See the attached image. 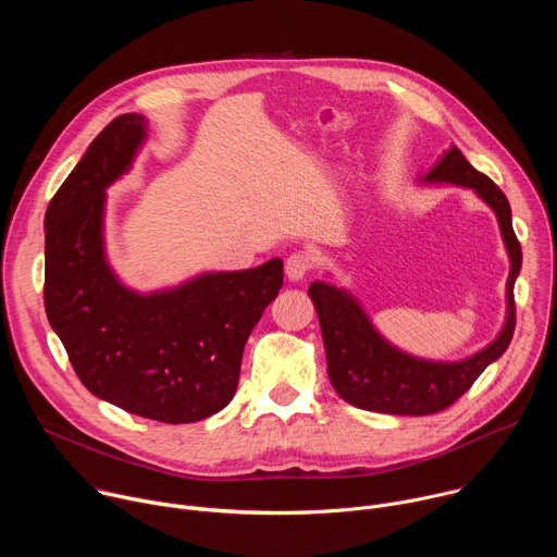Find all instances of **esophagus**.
Returning <instances> with one entry per match:
<instances>
[{"label": "esophagus", "instance_id": "obj_1", "mask_svg": "<svg viewBox=\"0 0 557 557\" xmlns=\"http://www.w3.org/2000/svg\"><path fill=\"white\" fill-rule=\"evenodd\" d=\"M312 264H314L312 256H310V253H304V251H299V253H293V256H288V258H286V264H284V269H286V275H288V280H293V282H299V280H304V277L310 273Z\"/></svg>", "mask_w": 557, "mask_h": 557}]
</instances>
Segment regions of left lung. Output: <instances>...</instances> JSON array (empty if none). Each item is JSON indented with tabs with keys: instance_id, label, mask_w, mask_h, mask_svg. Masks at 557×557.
<instances>
[{
	"instance_id": "8db88e82",
	"label": "left lung",
	"mask_w": 557,
	"mask_h": 557,
	"mask_svg": "<svg viewBox=\"0 0 557 557\" xmlns=\"http://www.w3.org/2000/svg\"><path fill=\"white\" fill-rule=\"evenodd\" d=\"M424 181L472 188L494 210L511 260L507 277V321L500 334L470 358L457 362L424 360L387 343L358 301L343 288L312 282L308 295L321 325L330 383L345 403L358 409L392 416H431L444 411L474 385L483 369L507 349L513 336V282L520 273L522 251L511 227L507 197L490 176L468 163L457 146L442 157Z\"/></svg>"
}]
</instances>
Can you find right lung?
I'll return each instance as SVG.
<instances>
[{"mask_svg":"<svg viewBox=\"0 0 557 557\" xmlns=\"http://www.w3.org/2000/svg\"><path fill=\"white\" fill-rule=\"evenodd\" d=\"M146 120L124 113L89 144L46 212L48 321L81 383L139 418L188 424L230 405L245 343L284 282L280 258L137 295L102 249L104 188L128 170Z\"/></svg>","mask_w":557,"mask_h":557,"instance_id":"1","label":"right lung"}]
</instances>
